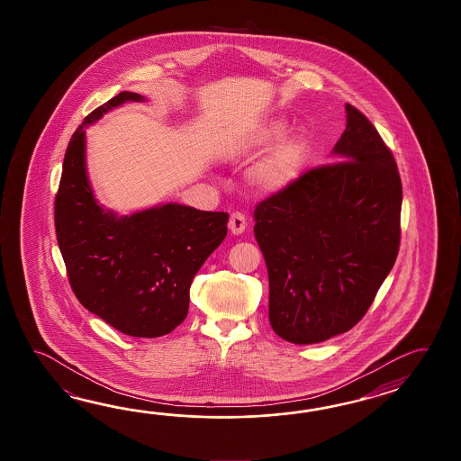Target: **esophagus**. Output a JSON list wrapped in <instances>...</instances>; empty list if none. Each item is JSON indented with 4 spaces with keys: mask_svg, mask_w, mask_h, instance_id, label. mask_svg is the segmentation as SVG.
I'll return each mask as SVG.
<instances>
[{
    "mask_svg": "<svg viewBox=\"0 0 461 461\" xmlns=\"http://www.w3.org/2000/svg\"><path fill=\"white\" fill-rule=\"evenodd\" d=\"M229 229H230V232L235 235L242 234L245 229H247V219H245L244 212H240V211H235L230 214V219H229Z\"/></svg>",
    "mask_w": 461,
    "mask_h": 461,
    "instance_id": "esophagus-1",
    "label": "esophagus"
}]
</instances>
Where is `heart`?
I'll return each instance as SVG.
<instances>
[{"label":"heart","mask_w":461,"mask_h":461,"mask_svg":"<svg viewBox=\"0 0 461 461\" xmlns=\"http://www.w3.org/2000/svg\"><path fill=\"white\" fill-rule=\"evenodd\" d=\"M286 122L280 118L265 120L250 128L239 141L245 151L264 149L284 137ZM310 155V140L304 133H294L272 148L250 171L255 185L268 193L284 191L298 181Z\"/></svg>","instance_id":"b5f03b06"}]
</instances>
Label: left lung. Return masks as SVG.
Returning <instances> with one entry per match:
<instances>
[{
  "label": "left lung",
  "mask_w": 461,
  "mask_h": 461,
  "mask_svg": "<svg viewBox=\"0 0 461 461\" xmlns=\"http://www.w3.org/2000/svg\"><path fill=\"white\" fill-rule=\"evenodd\" d=\"M333 153L254 211L268 270V320L294 344L326 341L363 320L401 245L402 183L391 149L357 108Z\"/></svg>",
  "instance_id": "1"
}]
</instances>
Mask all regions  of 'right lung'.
Wrapping results in <instances>:
<instances>
[{"label": "right lung", "mask_w": 461, "mask_h": 461, "mask_svg": "<svg viewBox=\"0 0 461 461\" xmlns=\"http://www.w3.org/2000/svg\"><path fill=\"white\" fill-rule=\"evenodd\" d=\"M130 100L143 97L120 92L74 131L54 222L70 288L82 306L120 333L158 338L185 321L191 282L226 239L229 214L169 203L118 216L98 204L86 167V127Z\"/></svg>", "instance_id": "1"}]
</instances>
